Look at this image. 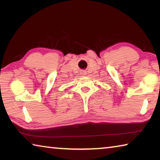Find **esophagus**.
Instances as JSON below:
<instances>
[{"instance_id":"esophagus-1","label":"esophagus","mask_w":160,"mask_h":160,"mask_svg":"<svg viewBox=\"0 0 160 160\" xmlns=\"http://www.w3.org/2000/svg\"><path fill=\"white\" fill-rule=\"evenodd\" d=\"M80 74L82 75H86V72L85 71H83V70H82V71L80 72Z\"/></svg>"}]
</instances>
